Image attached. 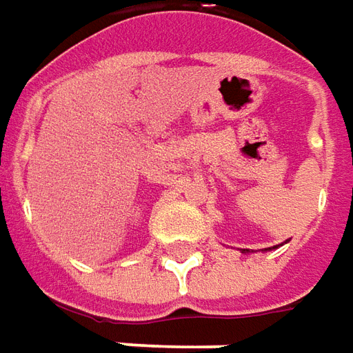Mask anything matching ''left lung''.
<instances>
[{
    "instance_id": "obj_1",
    "label": "left lung",
    "mask_w": 353,
    "mask_h": 353,
    "mask_svg": "<svg viewBox=\"0 0 353 353\" xmlns=\"http://www.w3.org/2000/svg\"><path fill=\"white\" fill-rule=\"evenodd\" d=\"M247 251H249V249H241V253H247Z\"/></svg>"
}]
</instances>
